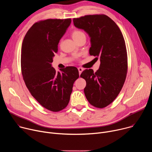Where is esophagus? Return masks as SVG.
I'll use <instances>...</instances> for the list:
<instances>
[{"mask_svg":"<svg viewBox=\"0 0 152 152\" xmlns=\"http://www.w3.org/2000/svg\"><path fill=\"white\" fill-rule=\"evenodd\" d=\"M78 70H79V75H80V74H81V73L82 72V71L83 70V69L82 68H81V67H79V68H78Z\"/></svg>","mask_w":152,"mask_h":152,"instance_id":"34e87169","label":"esophagus"}]
</instances>
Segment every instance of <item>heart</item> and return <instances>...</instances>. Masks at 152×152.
I'll list each match as a JSON object with an SVG mask.
<instances>
[{
  "label": "heart",
  "instance_id": "obj_1",
  "mask_svg": "<svg viewBox=\"0 0 152 152\" xmlns=\"http://www.w3.org/2000/svg\"><path fill=\"white\" fill-rule=\"evenodd\" d=\"M84 34L80 31H75L73 33H72V38L73 39H76L77 38L80 37H81L82 35H83Z\"/></svg>",
  "mask_w": 152,
  "mask_h": 152
}]
</instances>
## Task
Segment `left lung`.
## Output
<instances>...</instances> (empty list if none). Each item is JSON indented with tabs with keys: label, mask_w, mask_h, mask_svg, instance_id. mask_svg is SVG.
<instances>
[{
	"label": "left lung",
	"mask_w": 152,
	"mask_h": 152,
	"mask_svg": "<svg viewBox=\"0 0 152 152\" xmlns=\"http://www.w3.org/2000/svg\"><path fill=\"white\" fill-rule=\"evenodd\" d=\"M76 28L90 38V55L100 58L96 73L85 69L80 77L86 80L85 97L91 104L103 108L111 103L120 93L127 70L124 39L114 21L106 15H89L73 18Z\"/></svg>",
	"instance_id": "1"
}]
</instances>
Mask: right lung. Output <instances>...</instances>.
I'll list each match as a JSON object with an SVG mask.
<instances>
[{
	"mask_svg": "<svg viewBox=\"0 0 152 152\" xmlns=\"http://www.w3.org/2000/svg\"><path fill=\"white\" fill-rule=\"evenodd\" d=\"M70 24V18L35 23L21 46V73L27 88L41 105L53 112L67 106L73 83L79 76L75 67L57 72L52 66L59 42Z\"/></svg>",
	"mask_w": 152,
	"mask_h": 152,
	"instance_id": "add662e5",
	"label": "right lung"
}]
</instances>
